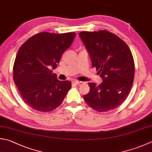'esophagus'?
I'll return each mask as SVG.
<instances>
[{
  "instance_id": "esophagus-1",
  "label": "esophagus",
  "mask_w": 152,
  "mask_h": 152,
  "mask_svg": "<svg viewBox=\"0 0 152 152\" xmlns=\"http://www.w3.org/2000/svg\"><path fill=\"white\" fill-rule=\"evenodd\" d=\"M81 83V81H72V84L76 85L80 84V83Z\"/></svg>"
}]
</instances>
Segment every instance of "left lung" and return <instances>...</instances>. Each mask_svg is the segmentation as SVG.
<instances>
[{
    "mask_svg": "<svg viewBox=\"0 0 152 152\" xmlns=\"http://www.w3.org/2000/svg\"><path fill=\"white\" fill-rule=\"evenodd\" d=\"M79 36L87 49L93 67L102 79L99 85L89 83L84 95L87 104L98 112L118 107L126 98L133 84L134 61L127 44L107 30L81 31Z\"/></svg>",
    "mask_w": 152,
    "mask_h": 152,
    "instance_id": "1",
    "label": "left lung"
}]
</instances>
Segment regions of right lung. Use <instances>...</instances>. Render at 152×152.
<instances>
[{
  "mask_svg": "<svg viewBox=\"0 0 152 152\" xmlns=\"http://www.w3.org/2000/svg\"><path fill=\"white\" fill-rule=\"evenodd\" d=\"M75 36V32L38 33L18 50L13 67L14 83L25 102L34 110L56 109L71 88L69 81H59L51 69L57 67Z\"/></svg>",
  "mask_w": 152,
  "mask_h": 152,
  "instance_id": "right-lung-1",
  "label": "right lung"
}]
</instances>
